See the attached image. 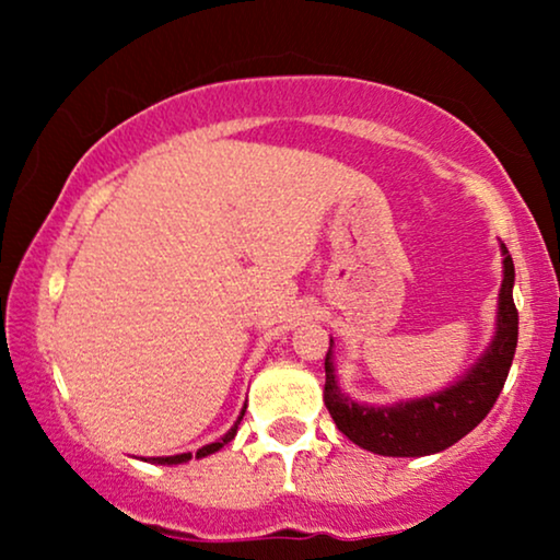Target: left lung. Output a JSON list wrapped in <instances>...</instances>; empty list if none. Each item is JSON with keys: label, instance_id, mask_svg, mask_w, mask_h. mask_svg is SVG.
Listing matches in <instances>:
<instances>
[{"label": "left lung", "instance_id": "left-lung-1", "mask_svg": "<svg viewBox=\"0 0 560 560\" xmlns=\"http://www.w3.org/2000/svg\"><path fill=\"white\" fill-rule=\"evenodd\" d=\"M504 255V280L500 290V318L497 336L487 354L474 370L448 389L431 397L400 402L395 408H372L349 400L336 385L331 347L326 351V385L324 402L339 431L357 446L382 456H428L454 446L466 433L474 431L487 412L494 408L504 380H508L512 357L517 349V308L512 301L515 265L508 247Z\"/></svg>", "mask_w": 560, "mask_h": 560}]
</instances>
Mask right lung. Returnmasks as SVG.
Wrapping results in <instances>:
<instances>
[{
    "mask_svg": "<svg viewBox=\"0 0 560 560\" xmlns=\"http://www.w3.org/2000/svg\"><path fill=\"white\" fill-rule=\"evenodd\" d=\"M242 416H244V412H242ZM242 416H240V420H242ZM240 420H236L234 428L224 435V439H219L217 443H209V446L198 448L196 456H198V458L209 456V454H213V451H219L221 446H226V443L232 441L234 435H236V425H240ZM188 458H190V454H178V456H160V458H152V462H155V464H183V462H188ZM144 462H148V458H144Z\"/></svg>",
    "mask_w": 560,
    "mask_h": 560,
    "instance_id": "obj_1",
    "label": "right lung"
}]
</instances>
